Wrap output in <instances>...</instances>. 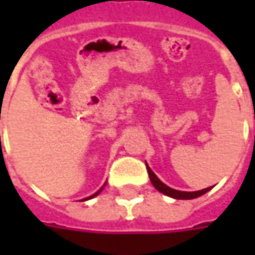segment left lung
<instances>
[{"mask_svg":"<svg viewBox=\"0 0 255 255\" xmlns=\"http://www.w3.org/2000/svg\"><path fill=\"white\" fill-rule=\"evenodd\" d=\"M146 168H147V173H149L150 182H151V184H153V186H154V187L157 188V190H158L160 192L165 194V195H168V197L175 198V199H194V198H198V197H201V195H203L205 192H208L209 190L212 188V187H208V188H203V190H201V191H194V192L173 190V188L168 187L166 184H164V183L161 182L160 179H158V177L154 175V172L150 169L147 164H146Z\"/></svg>","mask_w":255,"mask_h":255,"instance_id":"8db88e82","label":"left lung"}]
</instances>
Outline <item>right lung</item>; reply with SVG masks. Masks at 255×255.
<instances>
[{
    "instance_id": "1",
    "label": "right lung",
    "mask_w": 255,
    "mask_h": 255,
    "mask_svg": "<svg viewBox=\"0 0 255 255\" xmlns=\"http://www.w3.org/2000/svg\"><path fill=\"white\" fill-rule=\"evenodd\" d=\"M98 192H100V191H98ZM98 192H95L94 195H91V197H89V198H86V199H90V198H93V197H95V195H98Z\"/></svg>"
}]
</instances>
